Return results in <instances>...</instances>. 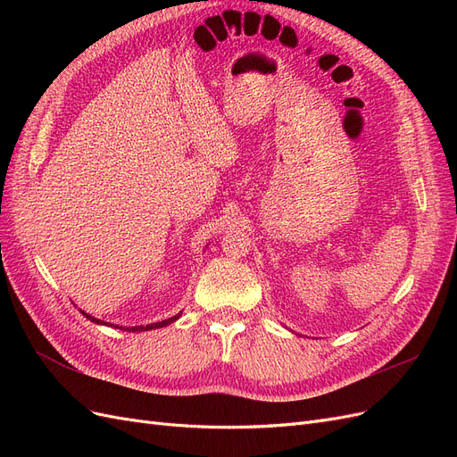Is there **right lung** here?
Listing matches in <instances>:
<instances>
[{
  "instance_id": "right-lung-1",
  "label": "right lung",
  "mask_w": 457,
  "mask_h": 457,
  "mask_svg": "<svg viewBox=\"0 0 457 457\" xmlns=\"http://www.w3.org/2000/svg\"><path fill=\"white\" fill-rule=\"evenodd\" d=\"M81 314H84L87 320H91V322H95V324H103V326H114V328H120V329H126V331H148V329H156V328H163V326H170L171 322H175L179 316H181V312L179 314H175V316H171V318H168V320H162V322H154V324H146V326H131V328H121V326H118V324H108V322H103V320H99V318H95V316H91V314H87V312H84V311H79Z\"/></svg>"
}]
</instances>
